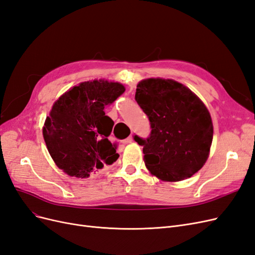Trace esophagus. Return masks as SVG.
<instances>
[{"instance_id":"34e87169","label":"esophagus","mask_w":255,"mask_h":255,"mask_svg":"<svg viewBox=\"0 0 255 255\" xmlns=\"http://www.w3.org/2000/svg\"><path fill=\"white\" fill-rule=\"evenodd\" d=\"M133 141V137H132V135H129L128 138H127V139L125 140V141H123V143H125V144H127V143H129V142H132Z\"/></svg>"}]
</instances>
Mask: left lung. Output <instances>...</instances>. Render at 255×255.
I'll return each instance as SVG.
<instances>
[{"instance_id":"8db88e82","label":"left lung","mask_w":255,"mask_h":255,"mask_svg":"<svg viewBox=\"0 0 255 255\" xmlns=\"http://www.w3.org/2000/svg\"><path fill=\"white\" fill-rule=\"evenodd\" d=\"M135 100L148 116L151 133L134 139L143 146L145 167L161 181L177 182L203 167L213 140L210 112L194 92L173 80L138 83Z\"/></svg>"}]
</instances>
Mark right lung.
Masks as SVG:
<instances>
[{
  "instance_id": "1",
  "label": "right lung",
  "mask_w": 255,
  "mask_h": 255,
  "mask_svg": "<svg viewBox=\"0 0 255 255\" xmlns=\"http://www.w3.org/2000/svg\"><path fill=\"white\" fill-rule=\"evenodd\" d=\"M126 91L117 82L81 83L53 104L42 134L59 169L70 176L88 177L119 157L109 140L114 121L104 109Z\"/></svg>"
}]
</instances>
